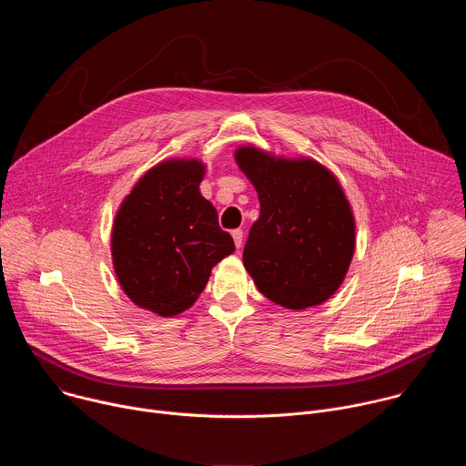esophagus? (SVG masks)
Instances as JSON below:
<instances>
[{
    "instance_id": "34e87169",
    "label": "esophagus",
    "mask_w": 466,
    "mask_h": 466,
    "mask_svg": "<svg viewBox=\"0 0 466 466\" xmlns=\"http://www.w3.org/2000/svg\"><path fill=\"white\" fill-rule=\"evenodd\" d=\"M232 238H234V245L239 248L243 243V230H239V228L232 230Z\"/></svg>"
}]
</instances>
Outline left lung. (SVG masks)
I'll list each match as a JSON object with an SVG mask.
<instances>
[{
    "mask_svg": "<svg viewBox=\"0 0 466 466\" xmlns=\"http://www.w3.org/2000/svg\"><path fill=\"white\" fill-rule=\"evenodd\" d=\"M234 158L259 201L243 248L256 288L288 309L326 302L356 248V221L339 180L313 158L275 157L254 146L236 149Z\"/></svg>",
    "mask_w": 466,
    "mask_h": 466,
    "instance_id": "8db88e82",
    "label": "left lung"
}]
</instances>
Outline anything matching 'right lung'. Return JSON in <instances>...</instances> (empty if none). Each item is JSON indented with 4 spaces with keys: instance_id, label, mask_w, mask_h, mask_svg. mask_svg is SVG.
Listing matches in <instances>:
<instances>
[{
    "instance_id": "right-lung-1",
    "label": "right lung",
    "mask_w": 466,
    "mask_h": 466,
    "mask_svg": "<svg viewBox=\"0 0 466 466\" xmlns=\"http://www.w3.org/2000/svg\"><path fill=\"white\" fill-rule=\"evenodd\" d=\"M203 178L201 160H164L135 184L114 218L117 282L132 302L160 317L191 308L214 265L236 248L198 189Z\"/></svg>"
}]
</instances>
